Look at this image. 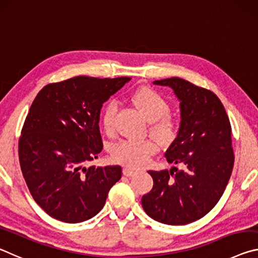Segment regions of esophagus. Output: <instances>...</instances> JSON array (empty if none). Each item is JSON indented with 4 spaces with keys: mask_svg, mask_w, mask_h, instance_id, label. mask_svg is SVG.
<instances>
[{
    "mask_svg": "<svg viewBox=\"0 0 258 258\" xmlns=\"http://www.w3.org/2000/svg\"><path fill=\"white\" fill-rule=\"evenodd\" d=\"M135 172H136V170H135V169H132V168H129V167L123 168V175H125V176H133Z\"/></svg>",
    "mask_w": 258,
    "mask_h": 258,
    "instance_id": "34e87169",
    "label": "esophagus"
}]
</instances>
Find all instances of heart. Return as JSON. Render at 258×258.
<instances>
[{"instance_id": "obj_1", "label": "heart", "mask_w": 258, "mask_h": 258, "mask_svg": "<svg viewBox=\"0 0 258 258\" xmlns=\"http://www.w3.org/2000/svg\"><path fill=\"white\" fill-rule=\"evenodd\" d=\"M136 106L146 121L150 122L151 134L163 144L174 141L178 126L169 113V104L163 97L151 88H141L132 96ZM116 105L109 103L103 114V128L107 135L115 132ZM158 145L152 139L144 141H121L113 146L112 157L116 162L133 168H141L149 162L150 158L157 153Z\"/></svg>"}]
</instances>
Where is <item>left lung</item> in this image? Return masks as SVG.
I'll return each mask as SVG.
<instances>
[{
    "mask_svg": "<svg viewBox=\"0 0 258 258\" xmlns=\"http://www.w3.org/2000/svg\"><path fill=\"white\" fill-rule=\"evenodd\" d=\"M153 83L171 88L179 100V128L164 157L183 169L150 170L153 188L143 196L142 206L163 224H188L216 206L229 183L234 163L230 120L210 90L179 78Z\"/></svg>",
    "mask_w": 258,
    "mask_h": 258,
    "instance_id": "8db88e82",
    "label": "left lung"
}]
</instances>
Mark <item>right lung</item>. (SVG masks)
<instances>
[{"label":"right lung","instance_id":"right-lung-1","mask_svg":"<svg viewBox=\"0 0 258 258\" xmlns=\"http://www.w3.org/2000/svg\"><path fill=\"white\" fill-rule=\"evenodd\" d=\"M132 78L77 77L45 86L34 99L19 139V162L33 199L58 221L98 214L120 166L87 167L103 150V104Z\"/></svg>","mask_w":258,"mask_h":258}]
</instances>
